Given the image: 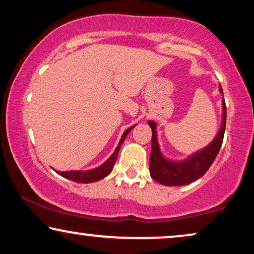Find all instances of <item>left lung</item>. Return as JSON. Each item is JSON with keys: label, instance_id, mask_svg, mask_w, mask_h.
Returning a JSON list of instances; mask_svg holds the SVG:
<instances>
[{"label": "left lung", "instance_id": "left-lung-1", "mask_svg": "<svg viewBox=\"0 0 254 254\" xmlns=\"http://www.w3.org/2000/svg\"><path fill=\"white\" fill-rule=\"evenodd\" d=\"M220 92L223 95V90L220 85ZM225 120H227V107L224 97L222 99V121L216 136L206 147L190 154L189 157L182 161H173L163 155L157 138V124L156 121H149V126L152 130L151 155L149 171L151 178L164 186H184L201 178L207 170L210 168L220 151L223 142Z\"/></svg>", "mask_w": 254, "mask_h": 254}]
</instances>
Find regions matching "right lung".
<instances>
[{
    "label": "right lung",
    "instance_id": "add662e5",
    "mask_svg": "<svg viewBox=\"0 0 254 254\" xmlns=\"http://www.w3.org/2000/svg\"><path fill=\"white\" fill-rule=\"evenodd\" d=\"M135 126H136V125H134V126H131L130 128H128V129L124 131L123 136H121L119 143H118L117 148H116V150H114L113 154L111 155L109 158H107V161L104 162L102 165L98 166V168L84 170V171H77V170H72V171H57V170H55V171H57L58 175L64 177V178H67L69 180H72V182L81 183V184L95 183V182H98V180H100V179L105 178L107 175H110V173L112 172L113 166L117 162L118 154H119L121 144L124 143L125 138H126L128 133H129V131L133 129Z\"/></svg>",
    "mask_w": 254,
    "mask_h": 254
}]
</instances>
